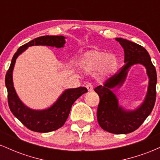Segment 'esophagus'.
Instances as JSON below:
<instances>
[{
    "instance_id": "obj_1",
    "label": "esophagus",
    "mask_w": 160,
    "mask_h": 160,
    "mask_svg": "<svg viewBox=\"0 0 160 160\" xmlns=\"http://www.w3.org/2000/svg\"><path fill=\"white\" fill-rule=\"evenodd\" d=\"M86 89H87V90L89 92H91V91L93 90V85L92 83H90V82H89V83L86 84Z\"/></svg>"
}]
</instances>
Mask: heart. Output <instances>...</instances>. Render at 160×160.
<instances>
[{"label": "heart", "instance_id": "heart-1", "mask_svg": "<svg viewBox=\"0 0 160 160\" xmlns=\"http://www.w3.org/2000/svg\"><path fill=\"white\" fill-rule=\"evenodd\" d=\"M79 65L85 72L90 73L98 69L102 76L107 77L117 71L119 62L114 55L93 49L82 55L79 59Z\"/></svg>", "mask_w": 160, "mask_h": 160}]
</instances>
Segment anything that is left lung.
Segmentation results:
<instances>
[{
  "mask_svg": "<svg viewBox=\"0 0 160 160\" xmlns=\"http://www.w3.org/2000/svg\"><path fill=\"white\" fill-rule=\"evenodd\" d=\"M124 49V63L119 74L106 81L104 86L94 89L100 98L97 120L99 126L108 132L128 134L136 130L151 113L156 102L157 76L149 53L141 46L123 38H115ZM135 64H141L146 68L149 82L144 101L135 109H126L118 104L114 93L123 85L128 71Z\"/></svg>",
  "mask_w": 160,
  "mask_h": 160,
  "instance_id": "obj_1",
  "label": "left lung"
}]
</instances>
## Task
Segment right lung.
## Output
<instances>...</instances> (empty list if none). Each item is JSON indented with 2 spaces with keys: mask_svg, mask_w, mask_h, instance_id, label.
Returning a JSON list of instances; mask_svg holds the SVG:
<instances>
[{
  "mask_svg": "<svg viewBox=\"0 0 160 160\" xmlns=\"http://www.w3.org/2000/svg\"><path fill=\"white\" fill-rule=\"evenodd\" d=\"M64 36H41L31 40L18 49L11 61L5 77V85L8 93V104L11 112L28 129L37 132H49L61 128L68 117L70 111L75 101L87 92L85 87L67 89L60 95L50 107L43 110H34L25 105L16 93L12 80V72L16 58L32 46L62 48L65 44Z\"/></svg>",
  "mask_w": 160,
  "mask_h": 160,
  "instance_id": "add662e5",
  "label": "right lung"
}]
</instances>
